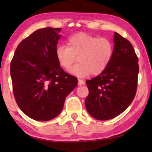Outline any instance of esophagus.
<instances>
[{
    "instance_id": "obj_1",
    "label": "esophagus",
    "mask_w": 152,
    "mask_h": 152,
    "mask_svg": "<svg viewBox=\"0 0 152 152\" xmlns=\"http://www.w3.org/2000/svg\"><path fill=\"white\" fill-rule=\"evenodd\" d=\"M85 82L83 81L82 80H80V79H78V85L79 86H82V85H84Z\"/></svg>"
}]
</instances>
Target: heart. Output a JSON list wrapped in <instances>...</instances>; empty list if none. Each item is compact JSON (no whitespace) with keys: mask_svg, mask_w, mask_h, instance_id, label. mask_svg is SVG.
Returning <instances> with one entry per match:
<instances>
[{"mask_svg":"<svg viewBox=\"0 0 152 152\" xmlns=\"http://www.w3.org/2000/svg\"><path fill=\"white\" fill-rule=\"evenodd\" d=\"M113 44L106 37L93 36L87 33H78L70 37L67 46L58 45L55 57L59 66L66 70L71 68L76 61L79 63L70 72L78 77L88 75H97L109 65L113 55Z\"/></svg>","mask_w":152,"mask_h":152,"instance_id":"heart-1","label":"heart"}]
</instances>
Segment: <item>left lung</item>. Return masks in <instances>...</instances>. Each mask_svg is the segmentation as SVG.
I'll return each instance as SVG.
<instances>
[{
    "mask_svg": "<svg viewBox=\"0 0 152 152\" xmlns=\"http://www.w3.org/2000/svg\"><path fill=\"white\" fill-rule=\"evenodd\" d=\"M113 55L108 67L96 77L86 81L88 95L85 106L95 119L115 118L127 109L136 93L138 58L127 39L114 32Z\"/></svg>",
    "mask_w": 152,
    "mask_h": 152,
    "instance_id": "obj_1",
    "label": "left lung"
}]
</instances>
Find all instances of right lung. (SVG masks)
<instances>
[{
    "label": "right lung",
    "instance_id": "obj_1",
    "mask_svg": "<svg viewBox=\"0 0 152 152\" xmlns=\"http://www.w3.org/2000/svg\"><path fill=\"white\" fill-rule=\"evenodd\" d=\"M61 28L34 31L18 45L10 64L15 100L29 118L48 121L57 117L77 79L66 72L55 57Z\"/></svg>",
    "mask_w": 152,
    "mask_h": 152
}]
</instances>
